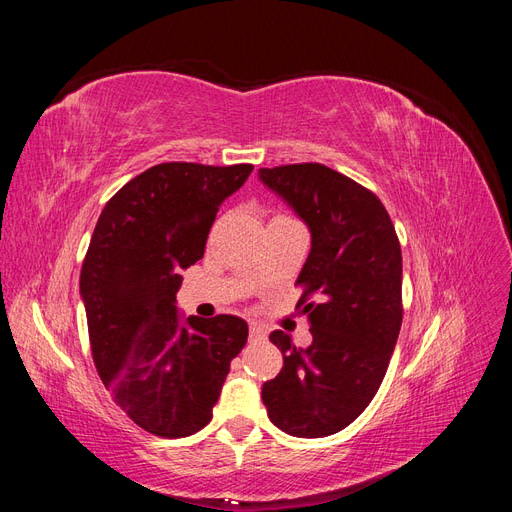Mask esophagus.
I'll return each mask as SVG.
<instances>
[{
  "label": "esophagus",
  "mask_w": 512,
  "mask_h": 512,
  "mask_svg": "<svg viewBox=\"0 0 512 512\" xmlns=\"http://www.w3.org/2000/svg\"><path fill=\"white\" fill-rule=\"evenodd\" d=\"M265 337H267V333H265V329L260 327V324H252L250 327V342H265Z\"/></svg>",
  "instance_id": "34e87169"
}]
</instances>
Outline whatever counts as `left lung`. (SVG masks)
Instances as JSON below:
<instances>
[{
    "label": "left lung",
    "mask_w": 512,
    "mask_h": 512,
    "mask_svg": "<svg viewBox=\"0 0 512 512\" xmlns=\"http://www.w3.org/2000/svg\"><path fill=\"white\" fill-rule=\"evenodd\" d=\"M312 232L297 286V307L314 342L297 348L269 335L284 367L262 384L271 423L297 438H324L348 427L378 393L404 318L401 247L380 198L361 183L316 164L260 168Z\"/></svg>",
    "instance_id": "left-lung-1"
}]
</instances>
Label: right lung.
Wrapping results in <instances>:
<instances>
[{"label":"right lung","mask_w":512,"mask_h":512,"mask_svg":"<svg viewBox=\"0 0 512 512\" xmlns=\"http://www.w3.org/2000/svg\"><path fill=\"white\" fill-rule=\"evenodd\" d=\"M252 164L164 162L136 175L100 213L81 269L91 356L117 406L160 438L213 416L247 322L220 314L181 324V271L203 258L220 205Z\"/></svg>","instance_id":"add662e5"}]
</instances>
